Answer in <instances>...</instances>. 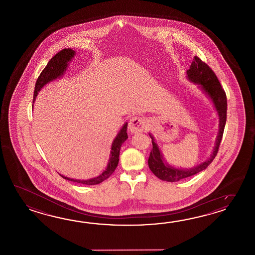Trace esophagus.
<instances>
[{
    "mask_svg": "<svg viewBox=\"0 0 255 255\" xmlns=\"http://www.w3.org/2000/svg\"><path fill=\"white\" fill-rule=\"evenodd\" d=\"M145 120L140 117H133L128 123V129L132 133H139L145 128Z\"/></svg>",
    "mask_w": 255,
    "mask_h": 255,
    "instance_id": "esophagus-1",
    "label": "esophagus"
}]
</instances>
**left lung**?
Returning <instances> with one entry per match:
<instances>
[{
  "label": "left lung",
  "instance_id": "8db88e82",
  "mask_svg": "<svg viewBox=\"0 0 255 255\" xmlns=\"http://www.w3.org/2000/svg\"><path fill=\"white\" fill-rule=\"evenodd\" d=\"M186 77L190 83L198 85V88L212 101L219 118V131L212 155L208 157L205 161L190 168H176L169 165L163 157L161 150L157 146L154 136L150 133H148L152 139V150L150 151V155L147 161L148 167L158 179L168 182H175L179 181L180 179L189 178L208 168V166L212 162L214 157H216L220 143L222 141L224 127L226 124V94L222 89L216 75L211 69V67L204 62H202L198 56H194L190 69L186 72Z\"/></svg>",
  "mask_w": 255,
  "mask_h": 255
}]
</instances>
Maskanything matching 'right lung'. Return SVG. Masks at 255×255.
<instances>
[{
  "label": "right lung",
  "instance_id": "obj_1",
  "mask_svg": "<svg viewBox=\"0 0 255 255\" xmlns=\"http://www.w3.org/2000/svg\"><path fill=\"white\" fill-rule=\"evenodd\" d=\"M76 54V52L73 49H63V50L60 51L59 53L55 54L52 59L49 61L48 64L42 71L37 81L35 83L34 93H33V103L35 102V98L37 97L40 90L49 83L54 81V80H56V79H58V78L63 76V75L67 70L69 62L72 61ZM127 129H128V123L126 122L123 127L121 128L120 132L118 133L117 136L115 137L113 142H112L110 155H109V163H108L107 168L102 173L99 174L98 176L95 177V178L88 179H71L68 177H65L62 174H59L60 176L63 179H66V180H70V181H74V182L85 185L99 184V183L103 182L104 180L109 179V177L111 176V174L114 172L115 169L118 167V164L120 161V148H121L122 144L128 138Z\"/></svg>",
  "mask_w": 255,
  "mask_h": 255
}]
</instances>
